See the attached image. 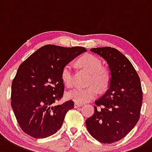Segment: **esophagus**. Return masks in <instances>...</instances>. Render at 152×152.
Here are the masks:
<instances>
[{"label":"esophagus","mask_w":152,"mask_h":152,"mask_svg":"<svg viewBox=\"0 0 152 152\" xmlns=\"http://www.w3.org/2000/svg\"><path fill=\"white\" fill-rule=\"evenodd\" d=\"M81 104H80V103H74V108H79V107H81Z\"/></svg>","instance_id":"34e87169"}]
</instances>
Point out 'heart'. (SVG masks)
Masks as SVG:
<instances>
[{
  "instance_id": "b5f03b06",
  "label": "heart",
  "mask_w": 152,
  "mask_h": 152,
  "mask_svg": "<svg viewBox=\"0 0 152 152\" xmlns=\"http://www.w3.org/2000/svg\"><path fill=\"white\" fill-rule=\"evenodd\" d=\"M80 66L91 72L89 84L90 87L87 88L76 87L71 89L67 93V97L78 103H83L88 102L97 97L98 90L105 89L108 87L111 80V73L106 68L102 67V61L95 55H83L78 60ZM62 79L64 84L68 87H71L73 84V65L71 63H67L64 65L61 73ZM95 85L96 86H94Z\"/></svg>"
}]
</instances>
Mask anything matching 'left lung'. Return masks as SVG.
Listing matches in <instances>:
<instances>
[{"label":"left lung","mask_w":152,"mask_h":152,"mask_svg":"<svg viewBox=\"0 0 152 152\" xmlns=\"http://www.w3.org/2000/svg\"><path fill=\"white\" fill-rule=\"evenodd\" d=\"M90 51L106 61L111 80L105 93L95 101V113L86 120V126L97 140L112 143L125 137L138 122L143 99L140 78L117 49L97 47Z\"/></svg>","instance_id":"left-lung-1"}]
</instances>
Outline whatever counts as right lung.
I'll return each mask as SVG.
<instances>
[{"instance_id": "1", "label": "right lung", "mask_w": 152, "mask_h": 152, "mask_svg": "<svg viewBox=\"0 0 152 152\" xmlns=\"http://www.w3.org/2000/svg\"><path fill=\"white\" fill-rule=\"evenodd\" d=\"M85 52L84 47L49 44L38 49L20 65L12 81V107L25 133L44 138L61 128L65 114L74 106L72 100L57 104L65 88L62 70Z\"/></svg>"}]
</instances>
